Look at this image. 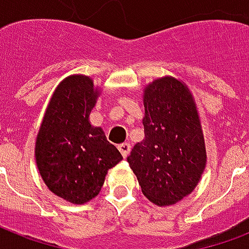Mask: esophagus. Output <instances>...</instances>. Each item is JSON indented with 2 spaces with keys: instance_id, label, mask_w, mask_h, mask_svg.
Returning a JSON list of instances; mask_svg holds the SVG:
<instances>
[{
  "instance_id": "34e87169",
  "label": "esophagus",
  "mask_w": 249,
  "mask_h": 249,
  "mask_svg": "<svg viewBox=\"0 0 249 249\" xmlns=\"http://www.w3.org/2000/svg\"><path fill=\"white\" fill-rule=\"evenodd\" d=\"M117 148L120 150L121 155L124 156V158H126V156L129 155V152H130V148H132V146L128 143V142H124V143H121L117 146Z\"/></svg>"
}]
</instances>
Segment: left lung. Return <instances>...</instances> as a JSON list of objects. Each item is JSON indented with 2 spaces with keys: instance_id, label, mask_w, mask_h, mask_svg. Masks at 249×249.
Wrapping results in <instances>:
<instances>
[{
  "instance_id": "1",
  "label": "left lung",
  "mask_w": 249,
  "mask_h": 249,
  "mask_svg": "<svg viewBox=\"0 0 249 249\" xmlns=\"http://www.w3.org/2000/svg\"><path fill=\"white\" fill-rule=\"evenodd\" d=\"M144 138L126 158L142 193L158 205L189 195L205 166L204 138L191 94L173 77L144 90Z\"/></svg>"
}]
</instances>
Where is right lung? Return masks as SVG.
Listing matches in <instances>:
<instances>
[{
    "label": "right lung",
    "mask_w": 249,
    "mask_h": 249,
    "mask_svg": "<svg viewBox=\"0 0 249 249\" xmlns=\"http://www.w3.org/2000/svg\"><path fill=\"white\" fill-rule=\"evenodd\" d=\"M97 95L86 76L63 80L53 94L37 136L41 177L50 191L73 204L97 196L107 170L123 160L103 130L89 123Z\"/></svg>",
    "instance_id": "obj_1"
}]
</instances>
